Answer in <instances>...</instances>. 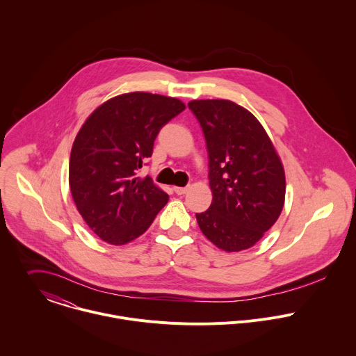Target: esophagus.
<instances>
[{
	"mask_svg": "<svg viewBox=\"0 0 356 356\" xmlns=\"http://www.w3.org/2000/svg\"><path fill=\"white\" fill-rule=\"evenodd\" d=\"M173 190H175V193H176L177 195H184V194L188 191V187H175Z\"/></svg>",
	"mask_w": 356,
	"mask_h": 356,
	"instance_id": "34e87169",
	"label": "esophagus"
}]
</instances>
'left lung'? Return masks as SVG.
I'll use <instances>...</instances> for the list:
<instances>
[{
    "mask_svg": "<svg viewBox=\"0 0 356 356\" xmlns=\"http://www.w3.org/2000/svg\"><path fill=\"white\" fill-rule=\"evenodd\" d=\"M188 107L205 135L213 194L209 209L195 214L198 225L221 250L249 249L284 209L281 158L263 125L242 106L207 99L193 100Z\"/></svg>",
    "mask_w": 356,
    "mask_h": 356,
    "instance_id": "left-lung-1",
    "label": "left lung"
}]
</instances>
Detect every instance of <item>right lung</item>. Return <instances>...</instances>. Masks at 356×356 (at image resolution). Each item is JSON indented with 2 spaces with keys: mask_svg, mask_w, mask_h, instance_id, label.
<instances>
[{
  "mask_svg": "<svg viewBox=\"0 0 356 356\" xmlns=\"http://www.w3.org/2000/svg\"><path fill=\"white\" fill-rule=\"evenodd\" d=\"M186 108L176 97L131 92L100 104L72 143L69 183L88 227L110 245L147 231L169 195L139 169L161 128Z\"/></svg>",
  "mask_w": 356,
  "mask_h": 356,
  "instance_id": "right-lung-1",
  "label": "right lung"
}]
</instances>
